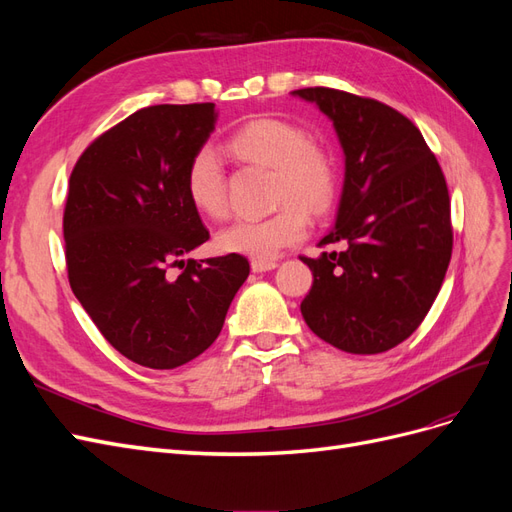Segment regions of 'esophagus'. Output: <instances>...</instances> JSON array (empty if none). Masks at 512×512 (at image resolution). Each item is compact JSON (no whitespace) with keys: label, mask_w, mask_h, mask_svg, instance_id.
Wrapping results in <instances>:
<instances>
[{"label":"esophagus","mask_w":512,"mask_h":512,"mask_svg":"<svg viewBox=\"0 0 512 512\" xmlns=\"http://www.w3.org/2000/svg\"><path fill=\"white\" fill-rule=\"evenodd\" d=\"M275 267H277L275 260H252V271H254V273L273 271Z\"/></svg>","instance_id":"1"}]
</instances>
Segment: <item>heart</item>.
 Returning <instances> with one entry per match:
<instances>
[{
    "label": "heart",
    "instance_id": "heart-1",
    "mask_svg": "<svg viewBox=\"0 0 512 512\" xmlns=\"http://www.w3.org/2000/svg\"><path fill=\"white\" fill-rule=\"evenodd\" d=\"M228 151L241 162L273 170V203L282 205L269 218L239 220L215 235V250L252 260H273L284 247L307 235L305 209L327 213L337 196V166L331 153L309 143L299 123L282 117H258L230 134ZM185 194L192 207L211 220L228 211L226 173L211 147L192 153L185 168Z\"/></svg>",
    "mask_w": 512,
    "mask_h": 512
}]
</instances>
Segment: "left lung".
Returning <instances> with one entry per match:
<instances>
[{
	"label": "left lung",
	"mask_w": 512,
	"mask_h": 512,
	"mask_svg": "<svg viewBox=\"0 0 512 512\" xmlns=\"http://www.w3.org/2000/svg\"><path fill=\"white\" fill-rule=\"evenodd\" d=\"M333 121L344 149L337 220L301 260L314 284L301 314L320 339L378 354L408 339L436 301L453 252L451 200L423 134L395 108L329 87L292 91Z\"/></svg>",
	"instance_id": "left-lung-1"
}]
</instances>
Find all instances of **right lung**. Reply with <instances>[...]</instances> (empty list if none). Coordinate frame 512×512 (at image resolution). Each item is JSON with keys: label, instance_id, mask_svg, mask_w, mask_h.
I'll use <instances>...</instances> for the list:
<instances>
[{"label": "right lung", "instance_id": "obj_1", "mask_svg": "<svg viewBox=\"0 0 512 512\" xmlns=\"http://www.w3.org/2000/svg\"><path fill=\"white\" fill-rule=\"evenodd\" d=\"M215 104H158L91 143L70 175L68 280L126 359L175 369L218 339L250 275L243 256L183 260L209 239L185 194V168L215 130ZM170 266L184 271L173 278Z\"/></svg>", "mask_w": 512, "mask_h": 512}]
</instances>
